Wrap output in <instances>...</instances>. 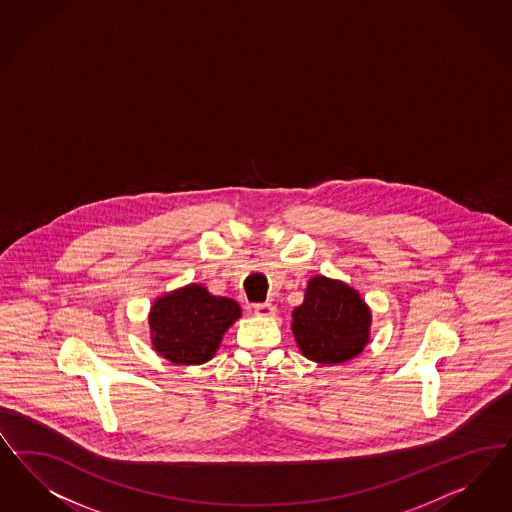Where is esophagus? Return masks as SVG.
I'll return each mask as SVG.
<instances>
[{"mask_svg":"<svg viewBox=\"0 0 512 512\" xmlns=\"http://www.w3.org/2000/svg\"><path fill=\"white\" fill-rule=\"evenodd\" d=\"M275 313H277V309H275L271 303H262V305H256V307H254V314H256V316L269 318V316H273Z\"/></svg>","mask_w":512,"mask_h":512,"instance_id":"obj_1","label":"esophagus"}]
</instances>
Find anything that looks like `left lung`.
Listing matches in <instances>:
<instances>
[{"mask_svg": "<svg viewBox=\"0 0 512 512\" xmlns=\"http://www.w3.org/2000/svg\"><path fill=\"white\" fill-rule=\"evenodd\" d=\"M373 314L350 284L316 275L307 282L303 303L292 311V331L305 358L339 365L360 356L371 341Z\"/></svg>", "mask_w": 512, "mask_h": 512, "instance_id": "left-lung-1", "label": "left lung"}]
</instances>
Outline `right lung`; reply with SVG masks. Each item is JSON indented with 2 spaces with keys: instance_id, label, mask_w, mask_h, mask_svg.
<instances>
[{
  "instance_id": "1",
  "label": "right lung",
  "mask_w": 512,
  "mask_h": 512,
  "mask_svg": "<svg viewBox=\"0 0 512 512\" xmlns=\"http://www.w3.org/2000/svg\"><path fill=\"white\" fill-rule=\"evenodd\" d=\"M241 318L235 299L213 296L190 282L156 297L149 313L150 343L175 365H201L215 358L224 333Z\"/></svg>"
}]
</instances>
